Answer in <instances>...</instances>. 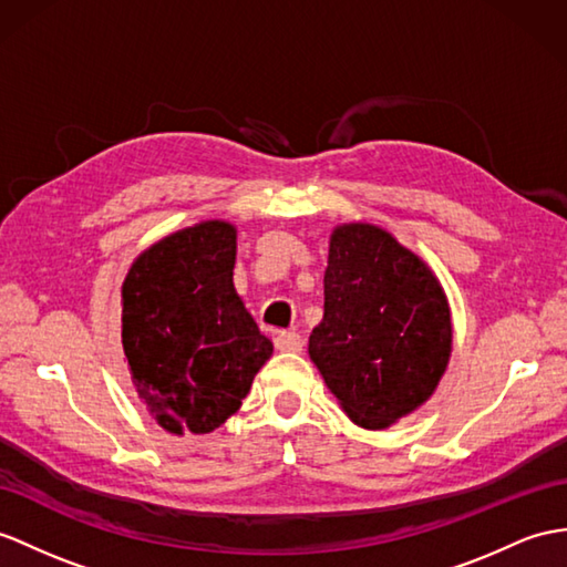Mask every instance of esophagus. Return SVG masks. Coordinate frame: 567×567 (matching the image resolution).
Returning a JSON list of instances; mask_svg holds the SVG:
<instances>
[{
    "label": "esophagus",
    "mask_w": 567,
    "mask_h": 567,
    "mask_svg": "<svg viewBox=\"0 0 567 567\" xmlns=\"http://www.w3.org/2000/svg\"><path fill=\"white\" fill-rule=\"evenodd\" d=\"M274 347L279 351H288V353H300L302 351V339L296 331H279L274 337Z\"/></svg>",
    "instance_id": "obj_1"
}]
</instances>
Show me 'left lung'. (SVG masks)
Wrapping results in <instances>:
<instances>
[{
	"label": "left lung",
	"mask_w": 567,
	"mask_h": 567,
	"mask_svg": "<svg viewBox=\"0 0 567 567\" xmlns=\"http://www.w3.org/2000/svg\"><path fill=\"white\" fill-rule=\"evenodd\" d=\"M308 353L347 416L382 431L433 396L452 355V312L437 276L380 226L331 230L324 317Z\"/></svg>",
	"instance_id": "obj_1"
}]
</instances>
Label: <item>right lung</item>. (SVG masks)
I'll return each instance as SVG.
<instances>
[{"label":"right lung","mask_w":567,"mask_h":567,"mask_svg":"<svg viewBox=\"0 0 567 567\" xmlns=\"http://www.w3.org/2000/svg\"><path fill=\"white\" fill-rule=\"evenodd\" d=\"M236 240L228 220H202L151 245L124 276L132 388L175 435L226 423L274 351L233 286Z\"/></svg>","instance_id":"right-lung-1"}]
</instances>
